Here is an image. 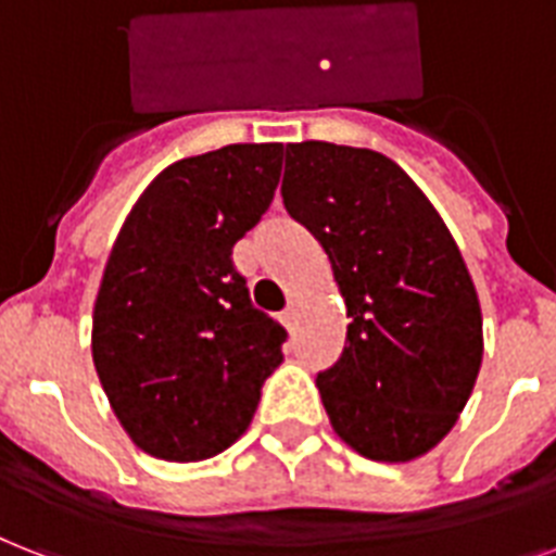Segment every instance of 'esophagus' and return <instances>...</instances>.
I'll return each mask as SVG.
<instances>
[{"mask_svg": "<svg viewBox=\"0 0 556 556\" xmlns=\"http://www.w3.org/2000/svg\"><path fill=\"white\" fill-rule=\"evenodd\" d=\"M282 323L293 328V323H296V302H288V308L282 311Z\"/></svg>", "mask_w": 556, "mask_h": 556, "instance_id": "esophagus-1", "label": "esophagus"}]
</instances>
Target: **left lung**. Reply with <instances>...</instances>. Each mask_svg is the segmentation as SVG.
<instances>
[{"label": "left lung", "mask_w": 556, "mask_h": 556, "mask_svg": "<svg viewBox=\"0 0 556 556\" xmlns=\"http://www.w3.org/2000/svg\"><path fill=\"white\" fill-rule=\"evenodd\" d=\"M286 211L331 260L349 345L317 377L333 431L377 463L434 448L482 365V314L437 207L396 162L368 148H286Z\"/></svg>", "instance_id": "8db88e82"}]
</instances>
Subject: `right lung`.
Masks as SVG:
<instances>
[{
  "label": "right lung",
  "instance_id": "1",
  "mask_svg": "<svg viewBox=\"0 0 556 556\" xmlns=\"http://www.w3.org/2000/svg\"><path fill=\"white\" fill-rule=\"evenodd\" d=\"M282 146H225L148 185L93 302L99 382L134 445L200 463L245 434L286 328L251 305L231 251L268 211Z\"/></svg>",
  "mask_w": 556,
  "mask_h": 556
}]
</instances>
